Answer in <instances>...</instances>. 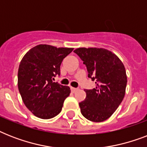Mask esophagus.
Returning <instances> with one entry per match:
<instances>
[{
    "label": "esophagus",
    "mask_w": 147,
    "mask_h": 147,
    "mask_svg": "<svg viewBox=\"0 0 147 147\" xmlns=\"http://www.w3.org/2000/svg\"><path fill=\"white\" fill-rule=\"evenodd\" d=\"M71 90L72 92H76V91H78V88H73V87H71Z\"/></svg>",
    "instance_id": "obj_1"
}]
</instances>
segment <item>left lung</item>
Segmentation results:
<instances>
[{
	"instance_id": "obj_1",
	"label": "left lung",
	"mask_w": 147,
	"mask_h": 147,
	"mask_svg": "<svg viewBox=\"0 0 147 147\" xmlns=\"http://www.w3.org/2000/svg\"><path fill=\"white\" fill-rule=\"evenodd\" d=\"M74 52L87 67L96 87L85 90L79 103L81 113L93 122H101L114 114L125 95L127 78L125 67L114 53L104 48H78Z\"/></svg>"
}]
</instances>
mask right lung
<instances>
[{
    "label": "right lung",
    "mask_w": 147,
    "mask_h": 147,
    "mask_svg": "<svg viewBox=\"0 0 147 147\" xmlns=\"http://www.w3.org/2000/svg\"><path fill=\"white\" fill-rule=\"evenodd\" d=\"M73 48H57L40 44L24 55L18 69V89L24 105L36 117L50 119L62 111L65 99L71 90L53 82L60 75L62 60Z\"/></svg>",
    "instance_id": "add662e5"
}]
</instances>
